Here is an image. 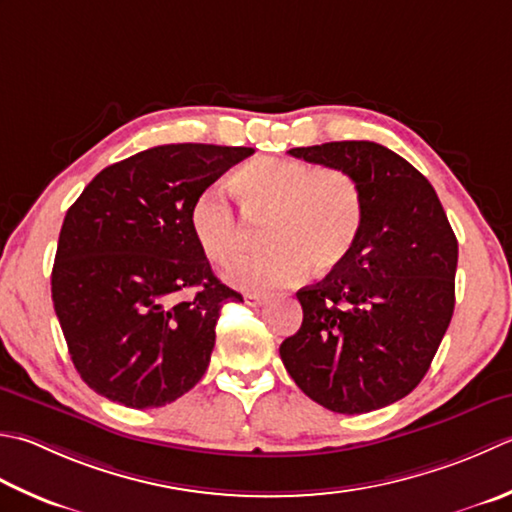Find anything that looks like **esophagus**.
I'll return each mask as SVG.
<instances>
[{"label": "esophagus", "instance_id": "34e87169", "mask_svg": "<svg viewBox=\"0 0 512 512\" xmlns=\"http://www.w3.org/2000/svg\"><path fill=\"white\" fill-rule=\"evenodd\" d=\"M244 299H246L248 306H262L264 302H268V295H264V293H246Z\"/></svg>", "mask_w": 512, "mask_h": 512}]
</instances>
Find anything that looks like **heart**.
<instances>
[{"mask_svg": "<svg viewBox=\"0 0 512 512\" xmlns=\"http://www.w3.org/2000/svg\"><path fill=\"white\" fill-rule=\"evenodd\" d=\"M235 188L248 215L266 217L270 248L230 266L235 286L262 290L342 266L362 233L364 193L342 168H313L297 159H255L235 173ZM190 230L202 253L228 266L246 244L244 222L219 190H206L190 206Z\"/></svg>", "mask_w": 512, "mask_h": 512, "instance_id": "obj_1", "label": "heart"}]
</instances>
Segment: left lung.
Segmentation results:
<instances>
[{
	"label": "left lung",
	"mask_w": 512,
	"mask_h": 512,
	"mask_svg": "<svg viewBox=\"0 0 512 512\" xmlns=\"http://www.w3.org/2000/svg\"><path fill=\"white\" fill-rule=\"evenodd\" d=\"M288 153L353 175L364 226L346 262L297 293L304 322L279 355L313 402L370 413L406 397L428 373L455 308L457 237L428 179L382 144Z\"/></svg>",
	"instance_id": "left-lung-1"
}]
</instances>
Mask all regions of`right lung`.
<instances>
[{"label":"right lung","instance_id":"obj_1","mask_svg":"<svg viewBox=\"0 0 512 512\" xmlns=\"http://www.w3.org/2000/svg\"><path fill=\"white\" fill-rule=\"evenodd\" d=\"M253 148L166 144L104 168L68 208L50 290L77 373L128 408L175 402L204 377L219 282L190 230V206ZM197 287L187 300L178 293Z\"/></svg>","mask_w":512,"mask_h":512}]
</instances>
